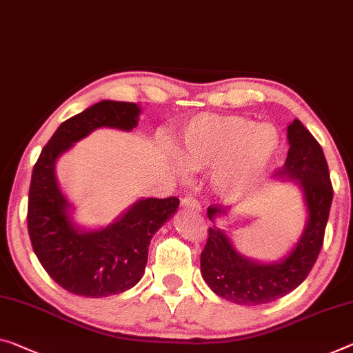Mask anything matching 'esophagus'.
Returning a JSON list of instances; mask_svg holds the SVG:
<instances>
[{"label": "esophagus", "instance_id": "34e87169", "mask_svg": "<svg viewBox=\"0 0 353 353\" xmlns=\"http://www.w3.org/2000/svg\"><path fill=\"white\" fill-rule=\"evenodd\" d=\"M181 207L188 211H192V213H202V207H200V203L192 197H184L181 200Z\"/></svg>", "mask_w": 353, "mask_h": 353}]
</instances>
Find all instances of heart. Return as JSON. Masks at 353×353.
<instances>
[{
    "label": "heart",
    "instance_id": "b5f03b06",
    "mask_svg": "<svg viewBox=\"0 0 353 353\" xmlns=\"http://www.w3.org/2000/svg\"><path fill=\"white\" fill-rule=\"evenodd\" d=\"M281 146L279 129L270 121L257 123L241 115H199L184 128L180 159L188 170H208L211 192L222 202L240 203L268 175Z\"/></svg>",
    "mask_w": 353,
    "mask_h": 353
}]
</instances>
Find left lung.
Here are the masks:
<instances>
[{"label": "left lung", "mask_w": 353, "mask_h": 353, "mask_svg": "<svg viewBox=\"0 0 353 353\" xmlns=\"http://www.w3.org/2000/svg\"><path fill=\"white\" fill-rule=\"evenodd\" d=\"M287 159L273 178L298 186L305 202L306 222L285 256L273 262L243 256L233 245L230 233L219 224L230 211L218 207L207 210L213 227H210L207 246L200 256L202 278L216 295L236 305H265L290 294L306 279L323 245L333 200L327 159L322 146L300 120L287 126Z\"/></svg>", "instance_id": "left-lung-1"}]
</instances>
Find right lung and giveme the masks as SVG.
Segmentation results:
<instances>
[{
    "instance_id": "add662e5",
    "label": "right lung",
    "mask_w": 353,
    "mask_h": 353,
    "mask_svg": "<svg viewBox=\"0 0 353 353\" xmlns=\"http://www.w3.org/2000/svg\"><path fill=\"white\" fill-rule=\"evenodd\" d=\"M142 108L134 102L101 101L61 123L32 169L28 232L34 254L58 285L74 295L123 294L142 279L151 238L176 213L180 200L139 199L110 224L85 227L57 178V162L101 128L131 132Z\"/></svg>"
}]
</instances>
